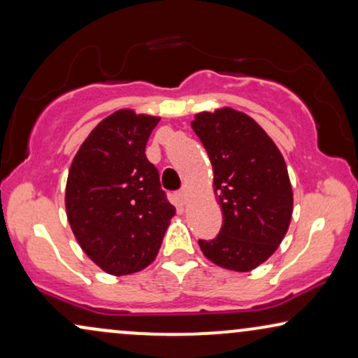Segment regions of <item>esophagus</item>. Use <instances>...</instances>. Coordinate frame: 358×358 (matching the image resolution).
<instances>
[{
  "label": "esophagus",
  "mask_w": 358,
  "mask_h": 358,
  "mask_svg": "<svg viewBox=\"0 0 358 358\" xmlns=\"http://www.w3.org/2000/svg\"><path fill=\"white\" fill-rule=\"evenodd\" d=\"M188 194H189L188 185H183V188L178 192V200L182 203H187L188 201Z\"/></svg>",
  "instance_id": "obj_1"
}]
</instances>
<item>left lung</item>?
I'll use <instances>...</instances> for the list:
<instances>
[{"label":"left lung","instance_id":"8db88e82","mask_svg":"<svg viewBox=\"0 0 358 358\" xmlns=\"http://www.w3.org/2000/svg\"><path fill=\"white\" fill-rule=\"evenodd\" d=\"M192 129L213 165L223 226L203 255L220 268L248 273L274 255L292 216V188L279 148L256 120L234 108L194 115Z\"/></svg>","mask_w":358,"mask_h":358}]
</instances>
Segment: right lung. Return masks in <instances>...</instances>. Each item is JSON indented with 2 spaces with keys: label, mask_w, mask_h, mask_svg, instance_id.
<instances>
[{
  "label": "right lung",
  "mask_w": 358,
  "mask_h": 358,
  "mask_svg": "<svg viewBox=\"0 0 358 358\" xmlns=\"http://www.w3.org/2000/svg\"><path fill=\"white\" fill-rule=\"evenodd\" d=\"M160 117L114 112L84 140L69 169L66 211L83 251L102 271L125 275L155 259L175 206L145 147Z\"/></svg>",
  "instance_id": "right-lung-1"
}]
</instances>
